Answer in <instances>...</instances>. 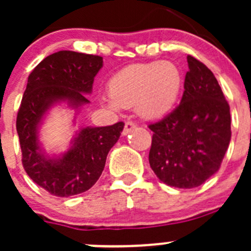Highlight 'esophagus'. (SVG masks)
Listing matches in <instances>:
<instances>
[{
    "label": "esophagus",
    "instance_id": "esophagus-1",
    "mask_svg": "<svg viewBox=\"0 0 251 251\" xmlns=\"http://www.w3.org/2000/svg\"><path fill=\"white\" fill-rule=\"evenodd\" d=\"M135 127H136V124L133 123V121H126L125 127H124V131H123V135H127V133H130Z\"/></svg>",
    "mask_w": 251,
    "mask_h": 251
}]
</instances>
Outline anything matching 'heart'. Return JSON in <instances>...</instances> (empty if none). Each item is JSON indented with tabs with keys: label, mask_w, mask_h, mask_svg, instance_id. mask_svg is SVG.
Here are the masks:
<instances>
[{
	"label": "heart",
	"mask_w": 251,
	"mask_h": 251,
	"mask_svg": "<svg viewBox=\"0 0 251 251\" xmlns=\"http://www.w3.org/2000/svg\"><path fill=\"white\" fill-rule=\"evenodd\" d=\"M182 83L181 70L171 62L131 64L109 78L110 98H103V103L114 111L135 105L142 119L156 120L173 110Z\"/></svg>",
	"instance_id": "1"
}]
</instances>
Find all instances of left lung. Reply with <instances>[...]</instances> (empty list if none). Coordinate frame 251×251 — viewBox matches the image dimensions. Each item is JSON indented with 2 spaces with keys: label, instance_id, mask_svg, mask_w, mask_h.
<instances>
[{
  "label": "left lung",
  "instance_id": "left-lung-1",
  "mask_svg": "<svg viewBox=\"0 0 251 251\" xmlns=\"http://www.w3.org/2000/svg\"><path fill=\"white\" fill-rule=\"evenodd\" d=\"M184 92L176 109L148 126L149 164L161 182L194 188L217 173L231 141L229 105L211 70L187 55Z\"/></svg>",
  "mask_w": 251,
  "mask_h": 251
}]
</instances>
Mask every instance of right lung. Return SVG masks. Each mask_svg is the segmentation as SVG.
Listing matches in <instances>:
<instances>
[{
  "label": "right lung",
  "mask_w": 251,
  "mask_h": 251,
  "mask_svg": "<svg viewBox=\"0 0 251 251\" xmlns=\"http://www.w3.org/2000/svg\"><path fill=\"white\" fill-rule=\"evenodd\" d=\"M103 67L100 55L59 50L45 58L27 77L17 115L22 163L30 178L55 197L88 191L104 170L107 155L124 130L123 121L104 127L81 128L70 148L60 156H48L39 141L44 116L65 102L76 110L90 103L95 76Z\"/></svg>",
  "instance_id": "right-lung-1"
}]
</instances>
